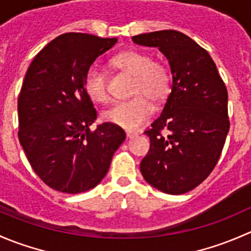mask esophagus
<instances>
[{"instance_id":"1","label":"esophagus","mask_w":251,"mask_h":251,"mask_svg":"<svg viewBox=\"0 0 251 251\" xmlns=\"http://www.w3.org/2000/svg\"><path fill=\"white\" fill-rule=\"evenodd\" d=\"M137 135H138V133L135 132V131H127V132H126V136H127V138H133V137H136Z\"/></svg>"}]
</instances>
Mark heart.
<instances>
[{
  "label": "heart",
  "mask_w": 251,
  "mask_h": 251,
  "mask_svg": "<svg viewBox=\"0 0 251 251\" xmlns=\"http://www.w3.org/2000/svg\"><path fill=\"white\" fill-rule=\"evenodd\" d=\"M116 69L135 76L132 85L133 98L119 102L104 111L103 118L113 125L125 130H137L153 113V102H161L170 92V72L164 64L154 62L149 53L128 50L111 59ZM85 91L97 103H105L109 98L107 75L97 65H92L85 76Z\"/></svg>",
  "instance_id": "1"
}]
</instances>
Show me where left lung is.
Masks as SVG:
<instances>
[{
  "label": "left lung",
  "mask_w": 251,
  "mask_h": 251,
  "mask_svg": "<svg viewBox=\"0 0 251 251\" xmlns=\"http://www.w3.org/2000/svg\"><path fill=\"white\" fill-rule=\"evenodd\" d=\"M132 41L158 48L173 75L164 109L144 132L151 149L141 173L164 193H187L209 176L221 155L229 130L227 88L209 53L182 32H147ZM164 128L169 131L166 138L160 133Z\"/></svg>",
  "instance_id": "obj_1"
}]
</instances>
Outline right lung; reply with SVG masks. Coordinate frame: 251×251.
<instances>
[{
  "label": "right lung",
  "instance_id": "right-lung-1",
  "mask_svg": "<svg viewBox=\"0 0 251 251\" xmlns=\"http://www.w3.org/2000/svg\"><path fill=\"white\" fill-rule=\"evenodd\" d=\"M118 42L90 34L55 37L30 64L18 98V137L37 176L58 192L95 188L107 175L125 131L110 123L90 126L97 111L85 91L96 60Z\"/></svg>",
  "mask_w": 251,
  "mask_h": 251
}]
</instances>
